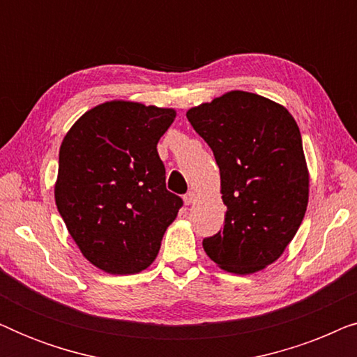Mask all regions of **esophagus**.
<instances>
[{"instance_id": "1", "label": "esophagus", "mask_w": 357, "mask_h": 357, "mask_svg": "<svg viewBox=\"0 0 357 357\" xmlns=\"http://www.w3.org/2000/svg\"><path fill=\"white\" fill-rule=\"evenodd\" d=\"M183 202H185V204H193L195 202H197V193H195V192H188V193L183 197Z\"/></svg>"}]
</instances>
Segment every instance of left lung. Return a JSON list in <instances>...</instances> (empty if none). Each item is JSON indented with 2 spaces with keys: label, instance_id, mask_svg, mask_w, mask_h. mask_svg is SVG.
<instances>
[{
  "label": "left lung",
  "instance_id": "left-lung-1",
  "mask_svg": "<svg viewBox=\"0 0 357 357\" xmlns=\"http://www.w3.org/2000/svg\"><path fill=\"white\" fill-rule=\"evenodd\" d=\"M187 119L213 149L227 208L204 252L227 273L261 271L294 238L309 203L299 126L286 107L245 91L192 107Z\"/></svg>",
  "mask_w": 357,
  "mask_h": 357
}]
</instances>
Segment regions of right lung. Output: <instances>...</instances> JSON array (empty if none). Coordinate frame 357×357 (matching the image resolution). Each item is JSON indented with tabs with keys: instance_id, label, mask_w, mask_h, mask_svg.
<instances>
[{
	"instance_id": "right-lung-1",
	"label": "right lung",
	"mask_w": 357,
	"mask_h": 357,
	"mask_svg": "<svg viewBox=\"0 0 357 357\" xmlns=\"http://www.w3.org/2000/svg\"><path fill=\"white\" fill-rule=\"evenodd\" d=\"M177 112L109 100L82 114L60 146L55 203L82 257L109 275L153 265L182 199L165 188L158 143Z\"/></svg>"
}]
</instances>
